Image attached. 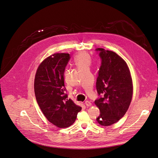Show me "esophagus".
Returning <instances> with one entry per match:
<instances>
[{
	"label": "esophagus",
	"mask_w": 158,
	"mask_h": 158,
	"mask_svg": "<svg viewBox=\"0 0 158 158\" xmlns=\"http://www.w3.org/2000/svg\"><path fill=\"white\" fill-rule=\"evenodd\" d=\"M85 104L87 105V106H89L91 105V103L89 101H86L85 102Z\"/></svg>",
	"instance_id": "34e87169"
}]
</instances>
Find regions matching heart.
I'll use <instances>...</instances> for the list:
<instances>
[{
  "label": "heart",
  "instance_id": "obj_1",
  "mask_svg": "<svg viewBox=\"0 0 158 158\" xmlns=\"http://www.w3.org/2000/svg\"><path fill=\"white\" fill-rule=\"evenodd\" d=\"M75 64L78 69H89L91 64V58L87 53L81 52L75 57Z\"/></svg>",
  "mask_w": 158,
  "mask_h": 158
}]
</instances>
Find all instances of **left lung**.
I'll use <instances>...</instances> for the list:
<instances>
[{"instance_id": "8db88e82", "label": "left lung", "mask_w": 158, "mask_h": 158, "mask_svg": "<svg viewBox=\"0 0 158 158\" xmlns=\"http://www.w3.org/2000/svg\"><path fill=\"white\" fill-rule=\"evenodd\" d=\"M101 64L96 79L99 97L94 101L100 110L97 121L109 126L126 113L132 99L133 84L129 69L119 56L104 48H96Z\"/></svg>"}]
</instances>
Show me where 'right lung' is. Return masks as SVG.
<instances>
[{"label":"right lung","instance_id":"1","mask_svg":"<svg viewBox=\"0 0 158 158\" xmlns=\"http://www.w3.org/2000/svg\"><path fill=\"white\" fill-rule=\"evenodd\" d=\"M70 58L69 53L49 56L39 66L35 79L38 105L47 120L59 128L71 125L82 109L65 93L64 72Z\"/></svg>","mask_w":158,"mask_h":158}]
</instances>
